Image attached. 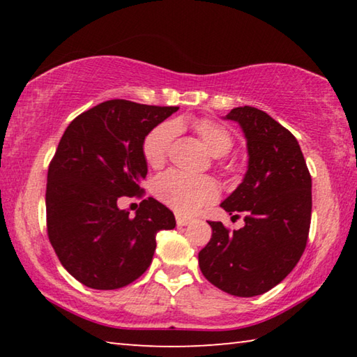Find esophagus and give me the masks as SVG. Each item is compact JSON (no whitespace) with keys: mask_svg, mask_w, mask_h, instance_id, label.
I'll list each match as a JSON object with an SVG mask.
<instances>
[{"mask_svg":"<svg viewBox=\"0 0 357 357\" xmlns=\"http://www.w3.org/2000/svg\"><path fill=\"white\" fill-rule=\"evenodd\" d=\"M190 222H192L190 217H185V215L176 214V223H178V227H185V225H189Z\"/></svg>","mask_w":357,"mask_h":357,"instance_id":"obj_1","label":"esophagus"}]
</instances>
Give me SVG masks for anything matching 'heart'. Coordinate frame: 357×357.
<instances>
[{
    "mask_svg": "<svg viewBox=\"0 0 357 357\" xmlns=\"http://www.w3.org/2000/svg\"><path fill=\"white\" fill-rule=\"evenodd\" d=\"M193 130L200 137L211 155L222 157L233 148L231 132L213 119H197L193 123ZM176 134V124L167 121L155 126L144 137L143 155L151 168L164 167ZM153 193L157 200L174 209L178 214H193L219 198V187L209 176H187L178 172H167L154 179Z\"/></svg>",
    "mask_w": 357,
    "mask_h": 357,
    "instance_id": "heart-1",
    "label": "heart"
}]
</instances>
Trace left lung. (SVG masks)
<instances>
[{
	"label": "left lung",
	"mask_w": 357,
	"mask_h": 357,
	"mask_svg": "<svg viewBox=\"0 0 357 357\" xmlns=\"http://www.w3.org/2000/svg\"><path fill=\"white\" fill-rule=\"evenodd\" d=\"M244 130L249 170L220 206L245 225L209 222L213 236L198 253L203 275L228 294H263L291 273L305 250L312 176L296 137L268 113L236 107L227 114Z\"/></svg>",
	"instance_id": "left-lung-1"
}]
</instances>
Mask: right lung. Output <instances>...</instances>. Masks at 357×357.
<instances>
[{
	"mask_svg": "<svg viewBox=\"0 0 357 357\" xmlns=\"http://www.w3.org/2000/svg\"><path fill=\"white\" fill-rule=\"evenodd\" d=\"M178 108L107 100L78 114L59 140L47 174V234L83 285L116 289L137 280L153 261L155 234L176 225L153 197L135 217L116 203L144 195L143 140Z\"/></svg>",
	"mask_w": 357,
	"mask_h": 357,
	"instance_id": "right-lung-1",
	"label": "right lung"
}]
</instances>
